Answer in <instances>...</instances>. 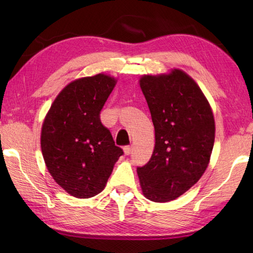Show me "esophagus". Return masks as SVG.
Instances as JSON below:
<instances>
[{
    "instance_id": "34e87169",
    "label": "esophagus",
    "mask_w": 253,
    "mask_h": 253,
    "mask_svg": "<svg viewBox=\"0 0 253 253\" xmlns=\"http://www.w3.org/2000/svg\"><path fill=\"white\" fill-rule=\"evenodd\" d=\"M132 152V146H126L124 148V153L126 155H129Z\"/></svg>"
}]
</instances>
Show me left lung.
I'll use <instances>...</instances> for the list:
<instances>
[{
  "label": "left lung",
  "instance_id": "1",
  "mask_svg": "<svg viewBox=\"0 0 253 253\" xmlns=\"http://www.w3.org/2000/svg\"><path fill=\"white\" fill-rule=\"evenodd\" d=\"M139 84L155 131L149 162L137 169L143 196L169 202L198 182L210 163L215 139L212 107L198 84L178 68L142 75Z\"/></svg>",
  "mask_w": 253,
  "mask_h": 253
}]
</instances>
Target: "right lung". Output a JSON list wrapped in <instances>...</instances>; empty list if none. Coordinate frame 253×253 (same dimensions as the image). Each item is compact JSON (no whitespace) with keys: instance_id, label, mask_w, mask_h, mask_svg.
Returning <instances> with one entry per match:
<instances>
[{"instance_id":"add662e5","label":"right lung","mask_w":253,"mask_h":253,"mask_svg":"<svg viewBox=\"0 0 253 253\" xmlns=\"http://www.w3.org/2000/svg\"><path fill=\"white\" fill-rule=\"evenodd\" d=\"M117 83L106 74L78 78L57 94L41 128V151L47 170L69 195L88 199L105 188L123 154L100 112Z\"/></svg>"}]
</instances>
